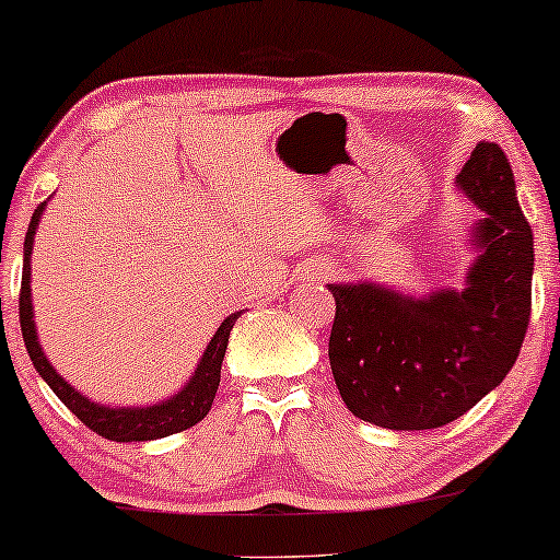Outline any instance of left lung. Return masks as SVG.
I'll return each mask as SVG.
<instances>
[{
	"label": "left lung",
	"instance_id": "left-lung-1",
	"mask_svg": "<svg viewBox=\"0 0 560 560\" xmlns=\"http://www.w3.org/2000/svg\"><path fill=\"white\" fill-rule=\"evenodd\" d=\"M483 212L465 290L407 298L380 284H329V366L346 407L372 425L430 430L457 420L505 380L532 316L534 238L497 143L457 177Z\"/></svg>",
	"mask_w": 560,
	"mask_h": 560
}]
</instances>
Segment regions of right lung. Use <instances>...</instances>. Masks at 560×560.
<instances>
[{"mask_svg":"<svg viewBox=\"0 0 560 560\" xmlns=\"http://www.w3.org/2000/svg\"><path fill=\"white\" fill-rule=\"evenodd\" d=\"M45 205H39L34 210V218L28 223L26 242H23V279H21V298H18V316H21V331L26 350L34 361V370L42 374L47 385H50L55 396L69 407L79 420L88 425L92 433L103 435L108 441H153L164 439V435L180 433V430L194 428L196 422H201L210 411L214 393L220 385V366H223L225 348H229V337L233 324H236L238 313H231L223 324H220L214 337L207 346L205 355H201L199 366H196L194 377L183 385V390H177L175 396H170L167 401L153 404V407H101V404L84 398L77 388H71L58 372L52 370V364L47 361L45 350H42L39 340H36V327H34V308H31V247H34V233L39 225Z\"/></svg>","mask_w":560,"mask_h":560,"instance_id":"obj_1","label":"right lung"}]
</instances>
